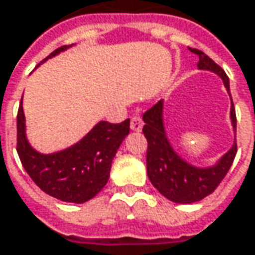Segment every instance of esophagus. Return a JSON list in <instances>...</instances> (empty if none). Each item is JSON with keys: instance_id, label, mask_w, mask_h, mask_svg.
<instances>
[{"instance_id": "1", "label": "esophagus", "mask_w": 255, "mask_h": 255, "mask_svg": "<svg viewBox=\"0 0 255 255\" xmlns=\"http://www.w3.org/2000/svg\"><path fill=\"white\" fill-rule=\"evenodd\" d=\"M143 128V121L140 116H137V115H134L132 116V121H130V129L134 130V132H140Z\"/></svg>"}]
</instances>
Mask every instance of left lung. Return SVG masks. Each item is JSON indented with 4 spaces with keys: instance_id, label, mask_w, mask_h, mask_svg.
<instances>
[{
    "instance_id": "left-lung-1",
    "label": "left lung",
    "mask_w": 255,
    "mask_h": 255,
    "mask_svg": "<svg viewBox=\"0 0 255 255\" xmlns=\"http://www.w3.org/2000/svg\"><path fill=\"white\" fill-rule=\"evenodd\" d=\"M193 54L199 55L197 66L201 71H210L219 75L224 86L230 95L229 76L216 64L211 58L199 49L189 48ZM231 98V95H230ZM230 119L233 129L236 133L237 119L234 105L231 102ZM143 133L147 139V176L152 184L166 199L180 204H190L194 201L203 200L206 196L211 194L217 189L227 171L230 170L233 160L237 153V143H234L230 150L223 154L214 166L196 167L184 159H181L174 152L173 146L167 139L163 123V101H159L143 115Z\"/></svg>"
}]
</instances>
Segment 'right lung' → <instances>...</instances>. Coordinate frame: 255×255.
<instances>
[{
  "instance_id": "add662e5",
  "label": "right lung",
  "mask_w": 255,
  "mask_h": 255,
  "mask_svg": "<svg viewBox=\"0 0 255 255\" xmlns=\"http://www.w3.org/2000/svg\"><path fill=\"white\" fill-rule=\"evenodd\" d=\"M72 45L55 49L48 58ZM129 119L122 123L102 121L71 147L44 154L36 152L26 139L21 102L16 115V152L26 173L41 190L58 200L81 204L93 199L106 186L113 157L129 134Z\"/></svg>"
}]
</instances>
